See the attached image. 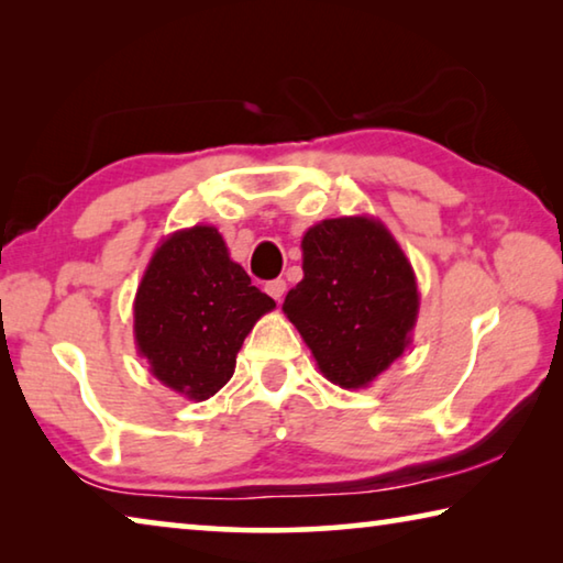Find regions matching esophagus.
Instances as JSON below:
<instances>
[{
    "label": "esophagus",
    "instance_id": "obj_1",
    "mask_svg": "<svg viewBox=\"0 0 563 563\" xmlns=\"http://www.w3.org/2000/svg\"><path fill=\"white\" fill-rule=\"evenodd\" d=\"M285 288H288V285H285V280L283 278H275V280H268L265 283V292L271 295L273 300H283V295H285Z\"/></svg>",
    "mask_w": 563,
    "mask_h": 563
}]
</instances>
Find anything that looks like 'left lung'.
<instances>
[{
    "mask_svg": "<svg viewBox=\"0 0 563 563\" xmlns=\"http://www.w3.org/2000/svg\"><path fill=\"white\" fill-rule=\"evenodd\" d=\"M417 310L412 265L375 218H328L302 235V280L283 312L330 383L360 389L385 373L412 342Z\"/></svg>",
    "mask_w": 563,
    "mask_h": 563,
    "instance_id": "8db88e82",
    "label": "left lung"
}]
</instances>
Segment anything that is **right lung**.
Segmentation results:
<instances>
[{
	"instance_id": "1",
	"label": "right lung",
	"mask_w": 563,
	"mask_h": 563,
	"mask_svg": "<svg viewBox=\"0 0 563 563\" xmlns=\"http://www.w3.org/2000/svg\"><path fill=\"white\" fill-rule=\"evenodd\" d=\"M273 308L223 235L194 225L156 247L133 300V335L161 383L201 402L233 377L245 335Z\"/></svg>"
}]
</instances>
